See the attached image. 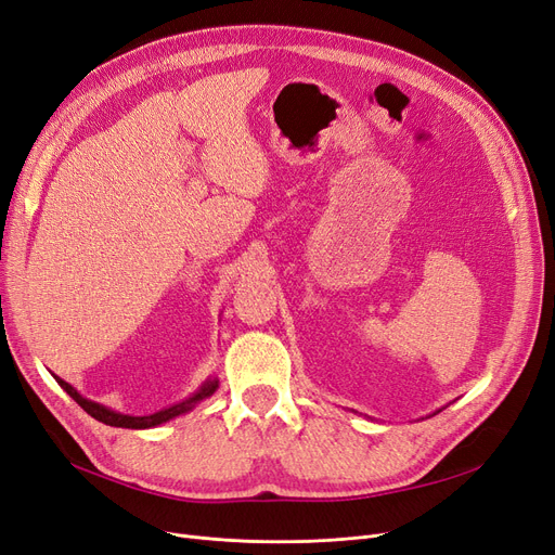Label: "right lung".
<instances>
[{
    "label": "right lung",
    "instance_id": "right-lung-1",
    "mask_svg": "<svg viewBox=\"0 0 555 555\" xmlns=\"http://www.w3.org/2000/svg\"><path fill=\"white\" fill-rule=\"evenodd\" d=\"M54 380H56L65 391H68L70 398H75V401H77L88 414H91V416L98 418V421H102V424L116 426V428H134V430L154 428V426H159V424H166V421H170V418H175V416L186 414L189 410H193L197 403L205 401V398H209V396L218 389V380H216V378H209L201 389H197L193 396H189L186 401H182V403L170 405V408H166V410H159V412L147 414V416H131V414H120V412H116V410H108V408H104V405H100V403H95V401H88V398H83L73 385L61 380L59 375H54Z\"/></svg>",
    "mask_w": 555,
    "mask_h": 555
}]
</instances>
